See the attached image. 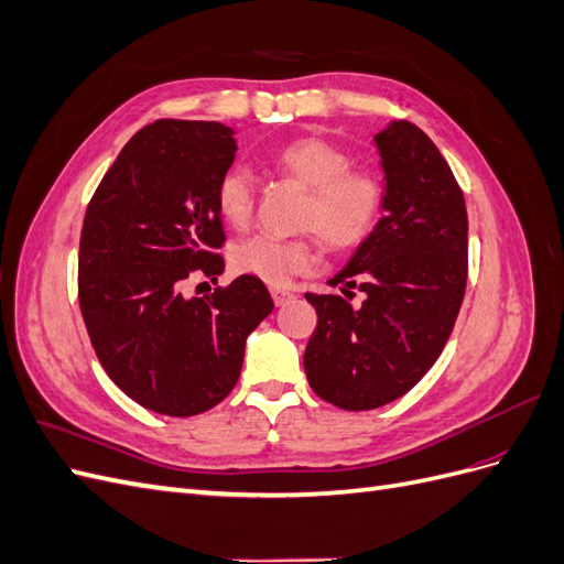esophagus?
<instances>
[{
    "label": "esophagus",
    "mask_w": 564,
    "mask_h": 564,
    "mask_svg": "<svg viewBox=\"0 0 564 564\" xmlns=\"http://www.w3.org/2000/svg\"><path fill=\"white\" fill-rule=\"evenodd\" d=\"M270 294H272V301H275V305H284V303L294 299L292 292H286V289H280V286H272Z\"/></svg>",
    "instance_id": "esophagus-1"
}]
</instances>
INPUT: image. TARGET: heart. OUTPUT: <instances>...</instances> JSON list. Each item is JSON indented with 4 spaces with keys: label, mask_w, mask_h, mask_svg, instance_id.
I'll return each instance as SVG.
<instances>
[{
    "label": "heart",
    "mask_w": 564,
    "mask_h": 564,
    "mask_svg": "<svg viewBox=\"0 0 564 564\" xmlns=\"http://www.w3.org/2000/svg\"><path fill=\"white\" fill-rule=\"evenodd\" d=\"M272 166L308 187L301 226L315 230L334 249L360 245L377 226L383 209V183L352 169L350 152L324 139H299L282 145ZM216 209L232 228H245L253 216L256 181L247 166H230L216 183ZM317 249L311 237L253 235L230 251V265L272 286L311 270Z\"/></svg>",
    "instance_id": "obj_1"
}]
</instances>
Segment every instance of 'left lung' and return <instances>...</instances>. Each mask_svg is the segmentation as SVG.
Wrapping results in <instances>:
<instances>
[{"mask_svg": "<svg viewBox=\"0 0 564 564\" xmlns=\"http://www.w3.org/2000/svg\"><path fill=\"white\" fill-rule=\"evenodd\" d=\"M383 169V216L346 268L336 294H305L317 313L303 355L322 400L367 412L402 398L445 348L466 294L464 193L435 143L406 119L373 135ZM368 299L352 310L345 299Z\"/></svg>", "mask_w": 564, "mask_h": 564, "instance_id": "obj_1", "label": "left lung"}]
</instances>
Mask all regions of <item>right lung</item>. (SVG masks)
I'll list each match as a JSON object with an SVG mask.
<instances>
[{
	"instance_id": "obj_1",
	"label": "right lung",
	"mask_w": 564,
	"mask_h": 564,
	"mask_svg": "<svg viewBox=\"0 0 564 564\" xmlns=\"http://www.w3.org/2000/svg\"><path fill=\"white\" fill-rule=\"evenodd\" d=\"M235 152L226 124L158 119L122 148L84 216V324L108 377L150 412L216 406L240 379L247 336L275 308L249 275L204 299L181 292L191 272L226 268L214 193Z\"/></svg>"
}]
</instances>
